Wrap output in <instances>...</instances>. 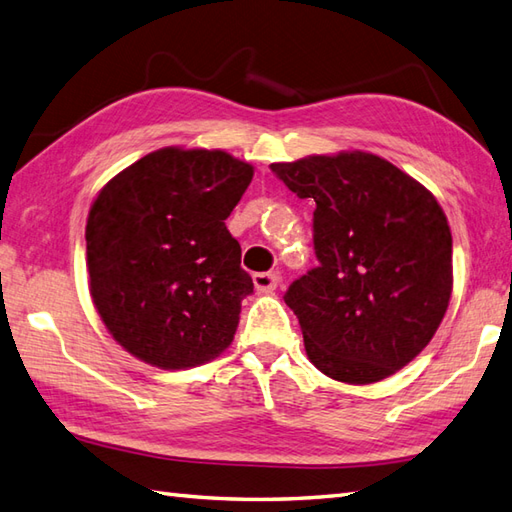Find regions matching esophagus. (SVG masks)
I'll return each mask as SVG.
<instances>
[{"label": "esophagus", "mask_w": 512, "mask_h": 512, "mask_svg": "<svg viewBox=\"0 0 512 512\" xmlns=\"http://www.w3.org/2000/svg\"><path fill=\"white\" fill-rule=\"evenodd\" d=\"M282 282V276L278 271H265V274H254V287L263 293H269L278 289V285Z\"/></svg>", "instance_id": "obj_1"}]
</instances>
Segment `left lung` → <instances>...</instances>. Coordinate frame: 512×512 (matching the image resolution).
Returning a JSON list of instances; mask_svg holds the SVG:
<instances>
[{
  "instance_id": "8db88e82",
  "label": "left lung",
  "mask_w": 512,
  "mask_h": 512,
  "mask_svg": "<svg viewBox=\"0 0 512 512\" xmlns=\"http://www.w3.org/2000/svg\"><path fill=\"white\" fill-rule=\"evenodd\" d=\"M300 199H313L320 265L285 293L304 348L326 377L377 383L423 350L453 289L451 230L436 197L366 151L271 164Z\"/></svg>"
}]
</instances>
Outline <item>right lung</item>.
<instances>
[{"label":"right lung","instance_id":"add662e5","mask_svg":"<svg viewBox=\"0 0 512 512\" xmlns=\"http://www.w3.org/2000/svg\"><path fill=\"white\" fill-rule=\"evenodd\" d=\"M252 177L225 151L166 146L98 192L85 227L89 293L133 357L186 370L232 344L254 282L225 219Z\"/></svg>","mask_w":512,"mask_h":512}]
</instances>
